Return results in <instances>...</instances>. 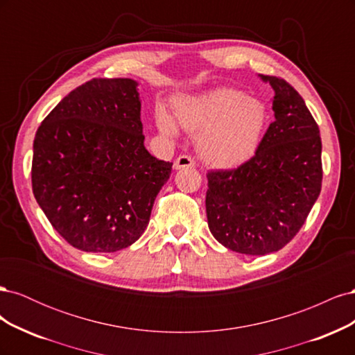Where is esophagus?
Here are the masks:
<instances>
[{"label":"esophagus","mask_w":355,"mask_h":355,"mask_svg":"<svg viewBox=\"0 0 355 355\" xmlns=\"http://www.w3.org/2000/svg\"><path fill=\"white\" fill-rule=\"evenodd\" d=\"M196 166V161L194 158H191L189 155H179L175 161V168L180 170V168H185V167H194Z\"/></svg>","instance_id":"34e87169"}]
</instances>
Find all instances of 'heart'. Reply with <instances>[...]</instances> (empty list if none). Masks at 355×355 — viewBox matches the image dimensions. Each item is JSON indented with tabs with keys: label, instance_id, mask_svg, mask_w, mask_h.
<instances>
[{
	"label": "heart",
	"instance_id": "obj_1",
	"mask_svg": "<svg viewBox=\"0 0 355 355\" xmlns=\"http://www.w3.org/2000/svg\"><path fill=\"white\" fill-rule=\"evenodd\" d=\"M178 123L198 136L202 159L219 168L237 167L252 158L270 121L266 105L234 87H220L175 102ZM157 125L168 137H176V121L164 110L155 114Z\"/></svg>",
	"mask_w": 355,
	"mask_h": 355
}]
</instances>
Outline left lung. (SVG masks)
<instances>
[{
  "instance_id": "1",
  "label": "left lung",
  "mask_w": 355,
  "mask_h": 355,
  "mask_svg": "<svg viewBox=\"0 0 355 355\" xmlns=\"http://www.w3.org/2000/svg\"><path fill=\"white\" fill-rule=\"evenodd\" d=\"M262 80L275 92V120L254 155L235 168L207 171L210 232L243 254L283 249L302 228L323 180L320 128L302 96L283 78Z\"/></svg>"
}]
</instances>
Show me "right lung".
I'll use <instances>...</instances> for the list:
<instances>
[{
	"instance_id": "obj_1",
	"label": "right lung",
	"mask_w": 355,
	"mask_h": 355,
	"mask_svg": "<svg viewBox=\"0 0 355 355\" xmlns=\"http://www.w3.org/2000/svg\"><path fill=\"white\" fill-rule=\"evenodd\" d=\"M130 78H93L65 96L34 139L32 191L51 227L83 252L112 253L148 227L173 163L144 146Z\"/></svg>"
}]
</instances>
